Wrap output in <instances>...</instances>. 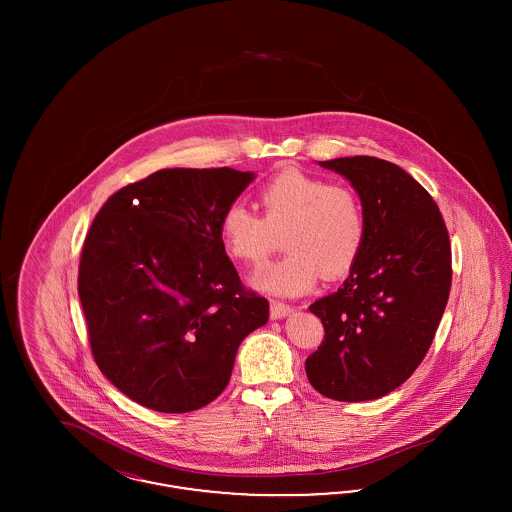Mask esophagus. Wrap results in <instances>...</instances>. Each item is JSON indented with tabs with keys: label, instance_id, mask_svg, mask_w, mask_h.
I'll use <instances>...</instances> for the list:
<instances>
[{
	"label": "esophagus",
	"instance_id": "34e87169",
	"mask_svg": "<svg viewBox=\"0 0 512 512\" xmlns=\"http://www.w3.org/2000/svg\"><path fill=\"white\" fill-rule=\"evenodd\" d=\"M292 311V307L286 305V303H280V301H272V303H270V318H272V320L288 317V315H292Z\"/></svg>",
	"mask_w": 512,
	"mask_h": 512
}]
</instances>
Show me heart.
<instances>
[{"instance_id":"obj_1","label":"heart","mask_w":512,"mask_h":512,"mask_svg":"<svg viewBox=\"0 0 512 512\" xmlns=\"http://www.w3.org/2000/svg\"><path fill=\"white\" fill-rule=\"evenodd\" d=\"M263 219L244 205L226 207L220 240L236 261L257 265L282 234L288 251L253 272L259 292L295 297L311 292L320 274L338 278L357 261L365 242V213L357 194L341 184L301 171L276 174L259 194Z\"/></svg>"}]
</instances>
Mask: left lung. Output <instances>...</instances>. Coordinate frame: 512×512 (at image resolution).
Listing matches in <instances>:
<instances>
[{
	"mask_svg": "<svg viewBox=\"0 0 512 512\" xmlns=\"http://www.w3.org/2000/svg\"><path fill=\"white\" fill-rule=\"evenodd\" d=\"M318 165L349 180L366 230L343 286L309 307L326 336L305 370L330 399L370 401L399 388L432 345L451 290L449 234L432 195L390 161Z\"/></svg>",
	"mask_w": 512,
	"mask_h": 512,
	"instance_id": "left-lung-1",
	"label": "left lung"
}]
</instances>
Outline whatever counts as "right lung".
<instances>
[{
  "label": "right lung",
  "instance_id": "add662e5",
  "mask_svg": "<svg viewBox=\"0 0 512 512\" xmlns=\"http://www.w3.org/2000/svg\"><path fill=\"white\" fill-rule=\"evenodd\" d=\"M255 172L165 169L128 184L86 236L78 295L94 359L132 401L159 413L209 405L268 301L245 292L219 222Z\"/></svg>",
  "mask_w": 512,
  "mask_h": 512
}]
</instances>
